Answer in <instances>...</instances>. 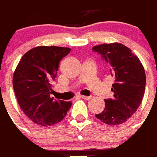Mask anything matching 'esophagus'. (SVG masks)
<instances>
[{
  "label": "esophagus",
  "mask_w": 157,
  "mask_h": 157,
  "mask_svg": "<svg viewBox=\"0 0 157 157\" xmlns=\"http://www.w3.org/2000/svg\"><path fill=\"white\" fill-rule=\"evenodd\" d=\"M81 98L85 100H88L91 99V96H81Z\"/></svg>",
  "instance_id": "esophagus-1"
}]
</instances>
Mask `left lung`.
Segmentation results:
<instances>
[{
    "label": "left lung",
    "instance_id": "obj_1",
    "mask_svg": "<svg viewBox=\"0 0 157 157\" xmlns=\"http://www.w3.org/2000/svg\"><path fill=\"white\" fill-rule=\"evenodd\" d=\"M92 49L109 64L115 78L111 88L113 99L105 100V109L96 117L110 126L124 123L136 112L144 98L146 85L144 66L129 48L120 43L99 44Z\"/></svg>",
    "mask_w": 157,
    "mask_h": 157
}]
</instances>
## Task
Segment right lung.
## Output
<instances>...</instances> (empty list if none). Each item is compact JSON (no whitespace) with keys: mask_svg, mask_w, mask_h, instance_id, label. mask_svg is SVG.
I'll use <instances>...</instances> for the list:
<instances>
[{"mask_svg":"<svg viewBox=\"0 0 157 157\" xmlns=\"http://www.w3.org/2000/svg\"><path fill=\"white\" fill-rule=\"evenodd\" d=\"M70 48L38 46L25 53L15 69L13 86L21 109L35 123L52 126L63 120L71 101L50 97L60 61Z\"/></svg>","mask_w":157,"mask_h":157,"instance_id":"add662e5","label":"right lung"}]
</instances>
